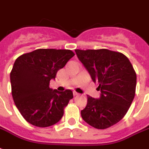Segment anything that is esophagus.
Returning a JSON list of instances; mask_svg holds the SVG:
<instances>
[{
  "instance_id": "obj_1",
  "label": "esophagus",
  "mask_w": 149,
  "mask_h": 149,
  "mask_svg": "<svg viewBox=\"0 0 149 149\" xmlns=\"http://www.w3.org/2000/svg\"><path fill=\"white\" fill-rule=\"evenodd\" d=\"M73 95H74V96H78V95H79V93L74 91V92H73Z\"/></svg>"
}]
</instances>
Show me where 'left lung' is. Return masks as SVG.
<instances>
[{
    "instance_id": "8db88e82",
    "label": "left lung",
    "mask_w": 149,
    "mask_h": 149,
    "mask_svg": "<svg viewBox=\"0 0 149 149\" xmlns=\"http://www.w3.org/2000/svg\"><path fill=\"white\" fill-rule=\"evenodd\" d=\"M75 52L101 91L99 98L87 96L83 120L97 129L110 127L123 118L134 97L137 76L133 65L123 54L108 49Z\"/></svg>"
}]
</instances>
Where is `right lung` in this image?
<instances>
[{
    "instance_id": "1",
    "label": "right lung",
    "mask_w": 149,
    "mask_h": 149,
    "mask_svg": "<svg viewBox=\"0 0 149 149\" xmlns=\"http://www.w3.org/2000/svg\"><path fill=\"white\" fill-rule=\"evenodd\" d=\"M74 55L70 50L37 49L15 60L10 73L11 94L17 109L30 124L47 127L62 119L72 91L52 90L50 80Z\"/></svg>"
}]
</instances>
